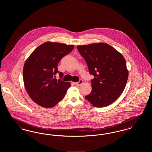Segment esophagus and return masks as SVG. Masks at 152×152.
<instances>
[{
    "label": "esophagus",
    "mask_w": 152,
    "mask_h": 152,
    "mask_svg": "<svg viewBox=\"0 0 152 152\" xmlns=\"http://www.w3.org/2000/svg\"><path fill=\"white\" fill-rule=\"evenodd\" d=\"M83 83V80H80L79 82H77V83H75V84L76 86H80L81 84H82Z\"/></svg>",
    "instance_id": "esophagus-1"
}]
</instances>
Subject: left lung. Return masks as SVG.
Wrapping results in <instances>:
<instances>
[{
	"mask_svg": "<svg viewBox=\"0 0 152 152\" xmlns=\"http://www.w3.org/2000/svg\"><path fill=\"white\" fill-rule=\"evenodd\" d=\"M77 50L87 63L92 91L86 99L97 108L107 107L123 93L128 77L125 60L121 53L104 43L78 45Z\"/></svg>",
	"mask_w": 152,
	"mask_h": 152,
	"instance_id": "left-lung-1",
	"label": "left lung"
}]
</instances>
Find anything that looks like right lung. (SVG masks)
Instances as JSON below:
<instances>
[{
    "instance_id": "add662e5",
    "label": "right lung",
    "mask_w": 152,
    "mask_h": 152,
    "mask_svg": "<svg viewBox=\"0 0 152 152\" xmlns=\"http://www.w3.org/2000/svg\"><path fill=\"white\" fill-rule=\"evenodd\" d=\"M73 48V45L45 42L37 47L26 61L23 71L24 86L37 104L50 108L64 98L71 84L55 79L57 73L60 78L63 76L57 65Z\"/></svg>"
}]
</instances>
